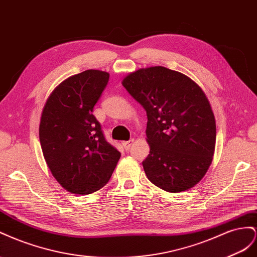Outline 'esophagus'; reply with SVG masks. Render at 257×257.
<instances>
[{"label": "esophagus", "instance_id": "34e87169", "mask_svg": "<svg viewBox=\"0 0 257 257\" xmlns=\"http://www.w3.org/2000/svg\"><path fill=\"white\" fill-rule=\"evenodd\" d=\"M133 143H134V139H131V140H129V141H124V142H122V145H123V148L126 149V150H129L130 149V146L133 145Z\"/></svg>", "mask_w": 257, "mask_h": 257}]
</instances>
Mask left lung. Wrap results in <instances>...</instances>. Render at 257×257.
Instances as JSON below:
<instances>
[{
  "label": "left lung",
  "mask_w": 257,
  "mask_h": 257,
  "mask_svg": "<svg viewBox=\"0 0 257 257\" xmlns=\"http://www.w3.org/2000/svg\"><path fill=\"white\" fill-rule=\"evenodd\" d=\"M122 86L148 115L146 177L170 193L194 187L209 169L216 139L214 114L201 88L164 67L131 73Z\"/></svg>",
  "instance_id": "8db88e82"
}]
</instances>
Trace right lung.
<instances>
[{"label": "right lung", "mask_w": 257, "mask_h": 257, "mask_svg": "<svg viewBox=\"0 0 257 257\" xmlns=\"http://www.w3.org/2000/svg\"><path fill=\"white\" fill-rule=\"evenodd\" d=\"M108 78V73L98 70L73 75L56 88L43 108L44 158L55 179L73 194L88 195L103 187L120 158L92 114Z\"/></svg>", "instance_id": "1"}]
</instances>
